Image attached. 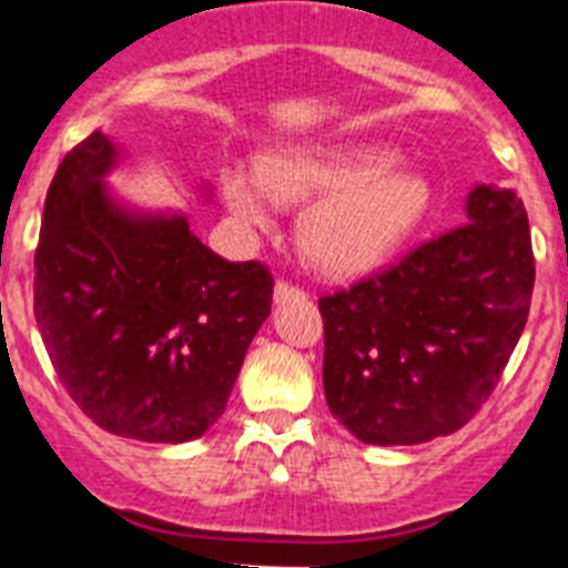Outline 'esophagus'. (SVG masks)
<instances>
[{"label": "esophagus", "mask_w": 568, "mask_h": 568, "mask_svg": "<svg viewBox=\"0 0 568 568\" xmlns=\"http://www.w3.org/2000/svg\"><path fill=\"white\" fill-rule=\"evenodd\" d=\"M273 298H275V304H284V301H290V298H304V290L293 287V284H287V281H278L273 290Z\"/></svg>", "instance_id": "34e87169"}]
</instances>
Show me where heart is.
Wrapping results in <instances>:
<instances>
[{
    "label": "heart",
    "instance_id": "obj_1",
    "mask_svg": "<svg viewBox=\"0 0 568 568\" xmlns=\"http://www.w3.org/2000/svg\"><path fill=\"white\" fill-rule=\"evenodd\" d=\"M230 213L247 227H270L273 199L307 204L298 222L304 258L333 278H358L393 258L433 210V184L378 144L273 150L258 164L222 170Z\"/></svg>",
    "mask_w": 568,
    "mask_h": 568
}]
</instances>
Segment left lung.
Masks as SVG:
<instances>
[{
	"instance_id": "1",
	"label": "left lung",
	"mask_w": 568,
	"mask_h": 568,
	"mask_svg": "<svg viewBox=\"0 0 568 568\" xmlns=\"http://www.w3.org/2000/svg\"><path fill=\"white\" fill-rule=\"evenodd\" d=\"M531 287L520 195L475 184L466 224L318 301L329 413L375 446L453 435L500 381L526 327Z\"/></svg>"
}]
</instances>
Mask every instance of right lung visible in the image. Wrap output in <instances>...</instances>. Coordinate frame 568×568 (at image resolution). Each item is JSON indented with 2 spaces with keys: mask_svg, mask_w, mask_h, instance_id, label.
<instances>
[{
  "mask_svg": "<svg viewBox=\"0 0 568 568\" xmlns=\"http://www.w3.org/2000/svg\"><path fill=\"white\" fill-rule=\"evenodd\" d=\"M122 148L102 130L70 150L44 199L33 313L59 381L93 424L184 444L222 418L273 275L227 261L179 210L113 193Z\"/></svg>",
  "mask_w": 568,
  "mask_h": 568,
  "instance_id": "right-lung-1",
  "label": "right lung"
}]
</instances>
